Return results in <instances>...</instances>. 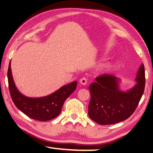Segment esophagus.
<instances>
[{
    "instance_id": "esophagus-1",
    "label": "esophagus",
    "mask_w": 153,
    "mask_h": 153,
    "mask_svg": "<svg viewBox=\"0 0 153 153\" xmlns=\"http://www.w3.org/2000/svg\"><path fill=\"white\" fill-rule=\"evenodd\" d=\"M79 82H80V84L84 85H85L86 84H87L88 80H87V79L85 78V77H82V78L80 79Z\"/></svg>"
}]
</instances>
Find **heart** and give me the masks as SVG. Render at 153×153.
I'll use <instances>...</instances> for the list:
<instances>
[{"instance_id": "b5f03b06", "label": "heart", "mask_w": 153, "mask_h": 153, "mask_svg": "<svg viewBox=\"0 0 153 153\" xmlns=\"http://www.w3.org/2000/svg\"><path fill=\"white\" fill-rule=\"evenodd\" d=\"M106 68V67H105V66H104V67H103V68Z\"/></svg>"}]
</instances>
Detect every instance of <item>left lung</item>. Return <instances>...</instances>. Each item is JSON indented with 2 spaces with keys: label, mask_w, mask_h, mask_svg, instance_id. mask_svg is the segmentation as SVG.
Wrapping results in <instances>:
<instances>
[{
  "label": "left lung",
  "mask_w": 153,
  "mask_h": 153,
  "mask_svg": "<svg viewBox=\"0 0 153 153\" xmlns=\"http://www.w3.org/2000/svg\"><path fill=\"white\" fill-rule=\"evenodd\" d=\"M137 84L131 90H119L118 78L103 74L89 86L91 99L88 115L93 121L101 125L113 124L128 118L138 105L145 86V71L143 64L136 78Z\"/></svg>",
  "instance_id": "1"
}]
</instances>
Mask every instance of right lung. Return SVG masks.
Returning a JSON list of instances; mask_svg holds the SVG:
<instances>
[{
  "mask_svg": "<svg viewBox=\"0 0 153 153\" xmlns=\"http://www.w3.org/2000/svg\"><path fill=\"white\" fill-rule=\"evenodd\" d=\"M9 88L12 100L16 107L29 118L39 121H48L59 114L63 104L76 90L77 82L63 85L55 92L39 98H27L19 92L15 87L10 69V62L7 72Z\"/></svg>",
  "mask_w": 153,
  "mask_h": 153,
  "instance_id": "add662e5",
  "label": "right lung"
}]
</instances>
